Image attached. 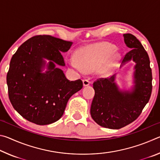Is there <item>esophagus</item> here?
I'll return each mask as SVG.
<instances>
[{"label":"esophagus","instance_id":"obj_1","mask_svg":"<svg viewBox=\"0 0 160 160\" xmlns=\"http://www.w3.org/2000/svg\"><path fill=\"white\" fill-rule=\"evenodd\" d=\"M82 82H83V85L84 86H88L90 84V81L88 79H84L82 80Z\"/></svg>","mask_w":160,"mask_h":160}]
</instances>
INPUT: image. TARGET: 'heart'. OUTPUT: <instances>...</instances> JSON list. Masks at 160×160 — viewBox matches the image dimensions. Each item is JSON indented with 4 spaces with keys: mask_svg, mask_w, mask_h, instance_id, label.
<instances>
[{
    "mask_svg": "<svg viewBox=\"0 0 160 160\" xmlns=\"http://www.w3.org/2000/svg\"><path fill=\"white\" fill-rule=\"evenodd\" d=\"M116 49L114 45L107 42L88 45L75 51L76 61L69 62V66L80 73L95 70L99 75H107L120 58Z\"/></svg>",
    "mask_w": 160,
    "mask_h": 160,
    "instance_id": "b5f03b06",
    "label": "heart"
}]
</instances>
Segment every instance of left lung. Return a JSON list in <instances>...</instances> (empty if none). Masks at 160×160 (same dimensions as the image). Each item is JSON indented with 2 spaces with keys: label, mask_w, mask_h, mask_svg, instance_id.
<instances>
[{
  "label": "left lung",
  "mask_w": 160,
  "mask_h": 160,
  "mask_svg": "<svg viewBox=\"0 0 160 160\" xmlns=\"http://www.w3.org/2000/svg\"><path fill=\"white\" fill-rule=\"evenodd\" d=\"M124 42L131 51L123 58L122 63L135 62L134 88L131 92H121L114 82L115 76L99 78L93 83L95 92L92 102V118L99 126L119 129L138 118L150 100L152 69L147 51L134 35L124 34Z\"/></svg>",
  "instance_id": "8db88e82"
}]
</instances>
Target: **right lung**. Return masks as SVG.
Here are the masks:
<instances>
[{
	"instance_id": "add662e5",
	"label": "right lung",
	"mask_w": 160,
	"mask_h": 160,
	"mask_svg": "<svg viewBox=\"0 0 160 160\" xmlns=\"http://www.w3.org/2000/svg\"><path fill=\"white\" fill-rule=\"evenodd\" d=\"M72 44L50 35H37L12 56L7 74L8 97L13 108L28 121L37 125L56 122L63 116L70 97L82 88L80 79L70 81L56 68L55 64L65 66L61 52ZM44 58L50 62L42 74Z\"/></svg>"
}]
</instances>
